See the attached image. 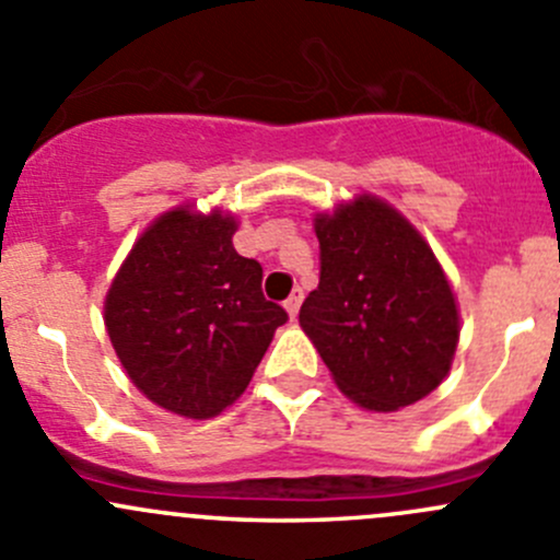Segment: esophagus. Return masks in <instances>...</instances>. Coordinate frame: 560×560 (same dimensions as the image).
<instances>
[{
  "mask_svg": "<svg viewBox=\"0 0 560 560\" xmlns=\"http://www.w3.org/2000/svg\"><path fill=\"white\" fill-rule=\"evenodd\" d=\"M301 303H303V290H295L290 298H287L284 308H287V314H290V319H295L298 312H301Z\"/></svg>",
  "mask_w": 560,
  "mask_h": 560,
  "instance_id": "1",
  "label": "esophagus"
}]
</instances>
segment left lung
Wrapping results in <instances>:
<instances>
[{"mask_svg":"<svg viewBox=\"0 0 560 560\" xmlns=\"http://www.w3.org/2000/svg\"><path fill=\"white\" fill-rule=\"evenodd\" d=\"M319 287L301 327L336 387L365 411H398L444 382L460 308L420 230L382 197L354 195L314 213Z\"/></svg>","mask_w":560,"mask_h":560,"instance_id":"obj_1","label":"left lung"}]
</instances>
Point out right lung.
Here are the masks:
<instances>
[{"label":"right lung","instance_id":"right-lung-1","mask_svg":"<svg viewBox=\"0 0 560 560\" xmlns=\"http://www.w3.org/2000/svg\"><path fill=\"white\" fill-rule=\"evenodd\" d=\"M238 217L180 202L124 257L105 330L132 385L160 409L211 420L244 395L287 312L262 295V268L233 246Z\"/></svg>","mask_w":560,"mask_h":560}]
</instances>
